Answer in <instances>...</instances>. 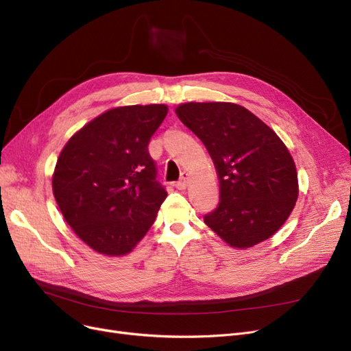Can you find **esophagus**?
I'll list each match as a JSON object with an SVG mask.
<instances>
[{
	"mask_svg": "<svg viewBox=\"0 0 351 351\" xmlns=\"http://www.w3.org/2000/svg\"><path fill=\"white\" fill-rule=\"evenodd\" d=\"M178 189H185L186 186H188V173L186 172H183L182 173V178L176 182V185H175Z\"/></svg>",
	"mask_w": 351,
	"mask_h": 351,
	"instance_id": "1",
	"label": "esophagus"
}]
</instances>
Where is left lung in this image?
Returning <instances> with one entry per match:
<instances>
[{"instance_id":"left-lung-1","label":"left lung","mask_w":351,"mask_h":351,"mask_svg":"<svg viewBox=\"0 0 351 351\" xmlns=\"http://www.w3.org/2000/svg\"><path fill=\"white\" fill-rule=\"evenodd\" d=\"M176 115L204 142L220 185L205 223L232 247L261 243L280 229L299 196L298 172L274 131L230 102H188Z\"/></svg>"}]
</instances>
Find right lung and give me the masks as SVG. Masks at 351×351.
<instances>
[{
	"label": "right lung",
	"mask_w": 351,
	"mask_h": 351,
	"mask_svg": "<svg viewBox=\"0 0 351 351\" xmlns=\"http://www.w3.org/2000/svg\"><path fill=\"white\" fill-rule=\"evenodd\" d=\"M166 105L109 109L73 135L60 154L52 191L66 223L90 249L131 252L154 225L168 192L147 145Z\"/></svg>",
	"instance_id": "obj_1"
}]
</instances>
